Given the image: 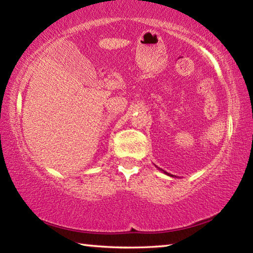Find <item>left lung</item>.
I'll list each match as a JSON object with an SVG mask.
<instances>
[{"instance_id": "left-lung-1", "label": "left lung", "mask_w": 253, "mask_h": 253, "mask_svg": "<svg viewBox=\"0 0 253 253\" xmlns=\"http://www.w3.org/2000/svg\"><path fill=\"white\" fill-rule=\"evenodd\" d=\"M158 169V168H157ZM160 169V170H162V172L163 173H164V174H166V175H169V176H172V177H174V175H170V174H169L168 172H165V170H163V169Z\"/></svg>"}]
</instances>
